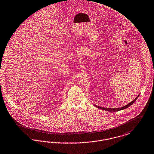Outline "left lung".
I'll return each mask as SVG.
<instances>
[{
    "instance_id": "1",
    "label": "left lung",
    "mask_w": 154,
    "mask_h": 154,
    "mask_svg": "<svg viewBox=\"0 0 154 154\" xmlns=\"http://www.w3.org/2000/svg\"><path fill=\"white\" fill-rule=\"evenodd\" d=\"M139 96V95H138V96L136 97V98L134 99L132 102H131L128 104L124 106L123 107L119 108H103V107H101V106H97V105H94V106H96L97 108H98L99 109H103V110H105V111H109V112H117V111H121V110H123V109H126V108H128L131 105L133 104L135 102L136 100L137 99Z\"/></svg>"
}]
</instances>
